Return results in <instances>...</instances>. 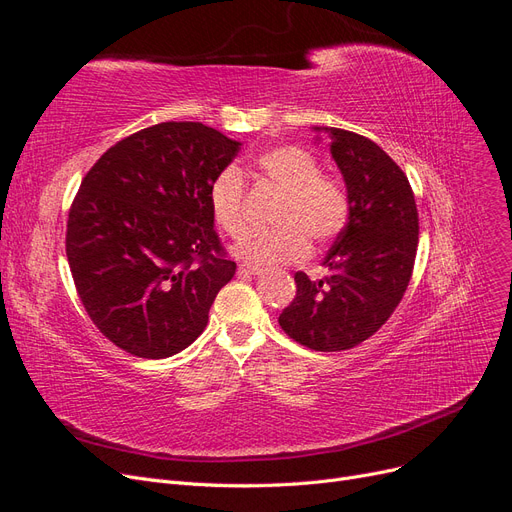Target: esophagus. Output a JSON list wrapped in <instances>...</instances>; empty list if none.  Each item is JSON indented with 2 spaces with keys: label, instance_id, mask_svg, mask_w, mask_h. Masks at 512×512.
Segmentation results:
<instances>
[{
  "label": "esophagus",
  "instance_id": "obj_1",
  "mask_svg": "<svg viewBox=\"0 0 512 512\" xmlns=\"http://www.w3.org/2000/svg\"><path fill=\"white\" fill-rule=\"evenodd\" d=\"M262 267H256V265H247V262H243V265H239V275H260Z\"/></svg>",
  "mask_w": 512,
  "mask_h": 512
}]
</instances>
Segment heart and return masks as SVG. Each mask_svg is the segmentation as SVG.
I'll return each instance as SVG.
<instances>
[{"label": "heart", "mask_w": 512, "mask_h": 512, "mask_svg": "<svg viewBox=\"0 0 512 512\" xmlns=\"http://www.w3.org/2000/svg\"><path fill=\"white\" fill-rule=\"evenodd\" d=\"M254 170L282 190L275 226L245 235L235 245V256L252 265H277L307 256L309 237L329 243L344 230L350 213L346 185L320 170L312 151L299 145H277L258 153ZM245 177L237 166H226L209 183L207 205L213 222L226 235L237 237L243 218Z\"/></svg>", "instance_id": "heart-1"}]
</instances>
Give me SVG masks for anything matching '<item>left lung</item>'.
I'll return each mask as SVG.
<instances>
[{
  "label": "left lung",
  "mask_w": 512,
  "mask_h": 512,
  "mask_svg": "<svg viewBox=\"0 0 512 512\" xmlns=\"http://www.w3.org/2000/svg\"><path fill=\"white\" fill-rule=\"evenodd\" d=\"M331 138V158L344 177L350 213L324 258L327 277L294 275L297 297L280 327L307 348L339 352L359 346L391 318L408 288L418 245V213L408 177L369 138L314 128Z\"/></svg>",
  "instance_id": "1"
}]
</instances>
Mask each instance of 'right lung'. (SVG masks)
Here are the masks:
<instances>
[{
	"instance_id": "obj_1",
	"label": "right lung",
	"mask_w": 512,
	"mask_h": 512,
	"mask_svg": "<svg viewBox=\"0 0 512 512\" xmlns=\"http://www.w3.org/2000/svg\"><path fill=\"white\" fill-rule=\"evenodd\" d=\"M239 149L198 121H166L123 138L85 175L66 256L85 312L121 350L166 359L205 331L237 271L207 190Z\"/></svg>"
}]
</instances>
